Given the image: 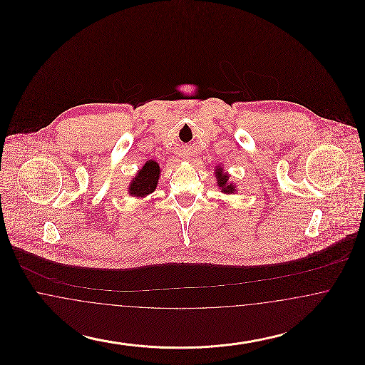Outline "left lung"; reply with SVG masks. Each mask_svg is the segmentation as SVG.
I'll return each instance as SVG.
<instances>
[{
	"instance_id": "8db88e82",
	"label": "left lung",
	"mask_w": 365,
	"mask_h": 365,
	"mask_svg": "<svg viewBox=\"0 0 365 365\" xmlns=\"http://www.w3.org/2000/svg\"><path fill=\"white\" fill-rule=\"evenodd\" d=\"M216 179H217V186L222 189L225 194H231V192L237 191L234 183L228 182V175L226 173H223L222 167L216 168Z\"/></svg>"
}]
</instances>
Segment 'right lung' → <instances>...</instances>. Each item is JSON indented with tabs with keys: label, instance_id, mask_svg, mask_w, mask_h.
<instances>
[{
	"label": "right lung",
	"instance_id": "right-lung-1",
	"mask_svg": "<svg viewBox=\"0 0 365 365\" xmlns=\"http://www.w3.org/2000/svg\"><path fill=\"white\" fill-rule=\"evenodd\" d=\"M158 178H160V165L155 160L146 161L145 165L133 178L128 186V194L138 198L146 197L148 194L153 192L156 189Z\"/></svg>",
	"mask_w": 365,
	"mask_h": 365
}]
</instances>
